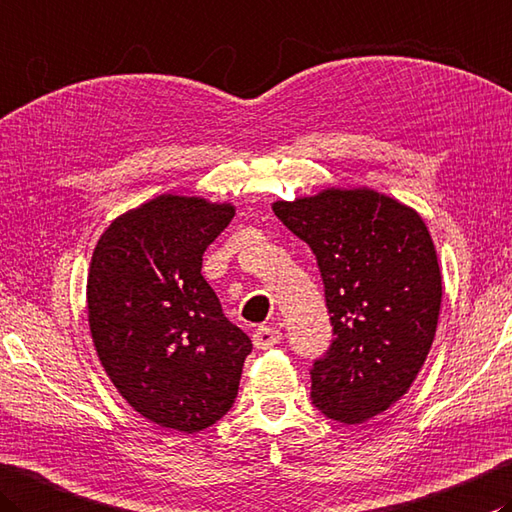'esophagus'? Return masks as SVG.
I'll list each match as a JSON object with an SVG mask.
<instances>
[{
	"label": "esophagus",
	"instance_id": "obj_1",
	"mask_svg": "<svg viewBox=\"0 0 512 512\" xmlns=\"http://www.w3.org/2000/svg\"><path fill=\"white\" fill-rule=\"evenodd\" d=\"M279 342H282V333H279V330L273 326H259L253 333V344L259 350H268Z\"/></svg>",
	"mask_w": 512,
	"mask_h": 512
}]
</instances>
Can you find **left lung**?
<instances>
[{
    "label": "left lung",
    "mask_w": 512,
    "mask_h": 512,
    "mask_svg": "<svg viewBox=\"0 0 512 512\" xmlns=\"http://www.w3.org/2000/svg\"><path fill=\"white\" fill-rule=\"evenodd\" d=\"M273 210L315 253L333 324V344L310 368V399L330 419L364 424L408 393L433 346V239L417 210L370 188H328Z\"/></svg>",
    "instance_id": "left-lung-1"
}]
</instances>
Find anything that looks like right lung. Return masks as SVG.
<instances>
[{"label": "right lung", "instance_id": "right-lung-1", "mask_svg": "<svg viewBox=\"0 0 512 512\" xmlns=\"http://www.w3.org/2000/svg\"><path fill=\"white\" fill-rule=\"evenodd\" d=\"M233 217V204L159 195L119 215L90 259L88 326L99 362L139 415L179 433L228 413L253 350L202 275L204 250Z\"/></svg>", "mask_w": 512, "mask_h": 512}]
</instances>
